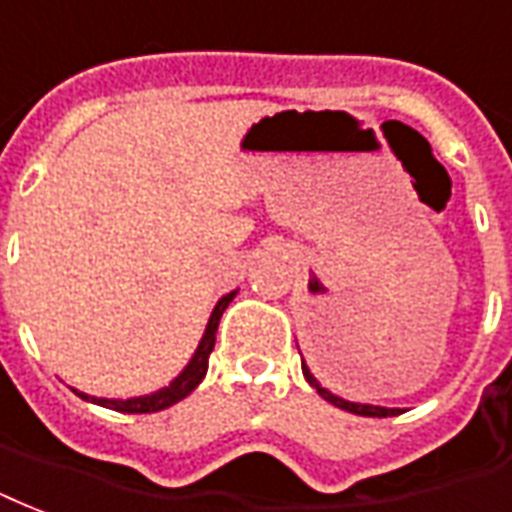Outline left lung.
Returning a JSON list of instances; mask_svg holds the SVG:
<instances>
[{
    "label": "left lung",
    "instance_id": "obj_1",
    "mask_svg": "<svg viewBox=\"0 0 512 512\" xmlns=\"http://www.w3.org/2000/svg\"><path fill=\"white\" fill-rule=\"evenodd\" d=\"M302 372H305L307 383L321 394V397L326 399V402H332L334 407H340V410H348V413H356V416H370V418H388V416H397L399 410L397 407H378V405H359V402H348V399L337 397V394H332V391H326L318 380L313 378V372L307 370V364L302 361Z\"/></svg>",
    "mask_w": 512,
    "mask_h": 512
}]
</instances>
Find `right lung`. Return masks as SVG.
Masks as SVG:
<instances>
[{
  "label": "right lung",
  "mask_w": 512,
  "mask_h": 512,
  "mask_svg": "<svg viewBox=\"0 0 512 512\" xmlns=\"http://www.w3.org/2000/svg\"><path fill=\"white\" fill-rule=\"evenodd\" d=\"M234 294H237V291H232V294H226V297L218 299V305H215L213 315H210V321H207L205 334H202V340H199V348L194 351L191 361L186 364V370L180 372L178 378L172 380L169 386L159 388V391H153V394H145V397H132V399H96L83 394V391H75V394H78L80 399L94 402V405L118 410V413H156V410H164V407L175 405V402H180V399H186L188 394L202 383V378H205L207 359H210V353H213L215 332H218V321H221V315H224V310L234 299Z\"/></svg>",
  "instance_id": "1"
}]
</instances>
